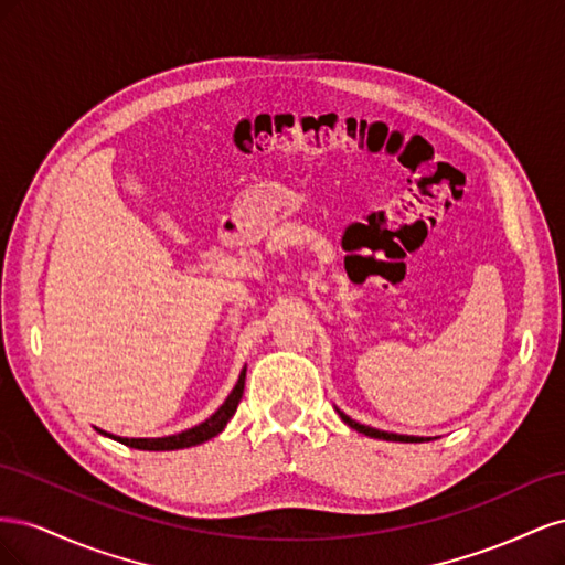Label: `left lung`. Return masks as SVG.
Wrapping results in <instances>:
<instances>
[{"mask_svg": "<svg viewBox=\"0 0 565 565\" xmlns=\"http://www.w3.org/2000/svg\"><path fill=\"white\" fill-rule=\"evenodd\" d=\"M334 409L339 413V417L344 419V424H349V426H351V429H355L358 434H365V436H370V438H380V440H398V443H422V440H431V438H422V436H405V434H391V431L374 429V426H365V424H361V422L351 419L349 415L341 413L339 407H334Z\"/></svg>", "mask_w": 565, "mask_h": 565, "instance_id": "1", "label": "left lung"}]
</instances>
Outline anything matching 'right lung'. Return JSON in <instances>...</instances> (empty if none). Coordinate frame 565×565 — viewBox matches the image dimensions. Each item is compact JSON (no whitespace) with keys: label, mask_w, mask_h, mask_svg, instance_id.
<instances>
[{"label":"right lung","mask_w":565,"mask_h":565,"mask_svg":"<svg viewBox=\"0 0 565 565\" xmlns=\"http://www.w3.org/2000/svg\"><path fill=\"white\" fill-rule=\"evenodd\" d=\"M245 377H247V365L243 367L241 377H237L233 391L228 393V398H226L224 403H221V407L216 409V413H214L212 417L204 419V422H200L198 426H193V429H185V431H181V434L162 436V438H122V436H113V434L100 431V429H96V431L108 436V438H113V440H119V443H122V446L136 448V450H181V448L200 446V443L210 440V438L218 436L221 431L226 429V424H228L231 417L235 415L237 403H241V398H243Z\"/></svg>","instance_id":"1"}]
</instances>
